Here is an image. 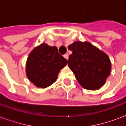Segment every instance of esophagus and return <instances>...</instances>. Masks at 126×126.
Returning a JSON list of instances; mask_svg holds the SVG:
<instances>
[{
  "label": "esophagus",
  "mask_w": 126,
  "mask_h": 126,
  "mask_svg": "<svg viewBox=\"0 0 126 126\" xmlns=\"http://www.w3.org/2000/svg\"><path fill=\"white\" fill-rule=\"evenodd\" d=\"M64 57L66 58V60H68V54H66L64 55Z\"/></svg>",
  "instance_id": "obj_1"
}]
</instances>
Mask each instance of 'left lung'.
<instances>
[{
  "label": "left lung",
  "instance_id": "8db88e82",
  "mask_svg": "<svg viewBox=\"0 0 126 126\" xmlns=\"http://www.w3.org/2000/svg\"><path fill=\"white\" fill-rule=\"evenodd\" d=\"M71 50L68 67L84 89H99L111 73V63L104 52L88 42L76 41L68 46Z\"/></svg>",
  "mask_w": 126,
  "mask_h": 126
}]
</instances>
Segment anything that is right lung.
Segmentation results:
<instances>
[{
    "label": "right lung",
    "instance_id": "right-lung-1",
    "mask_svg": "<svg viewBox=\"0 0 126 126\" xmlns=\"http://www.w3.org/2000/svg\"><path fill=\"white\" fill-rule=\"evenodd\" d=\"M68 60L58 52L56 46L42 43L30 52L26 62V76L37 87L45 89L56 82L60 70Z\"/></svg>",
    "mask_w": 126,
    "mask_h": 126
}]
</instances>
